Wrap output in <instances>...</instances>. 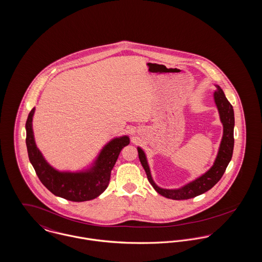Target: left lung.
Masks as SVG:
<instances>
[{
    "mask_svg": "<svg viewBox=\"0 0 262 262\" xmlns=\"http://www.w3.org/2000/svg\"><path fill=\"white\" fill-rule=\"evenodd\" d=\"M215 88L216 89L213 93V100L219 111L220 119L223 127V133L216 158L212 166L207 171H205L203 174L200 176L195 180L185 183L179 188H162L155 182L151 177L150 168L144 150L140 146H138L139 158L141 165L144 168L145 173L147 176V180L150 182L152 187L157 190V192H159L164 198L174 201H182L189 200L204 193L220 181L229 161H231L234 146V112L232 105L227 101L222 88L219 84H215Z\"/></svg>",
    "mask_w": 262,
    "mask_h": 262,
    "instance_id": "8db88e82",
    "label": "left lung"
}]
</instances>
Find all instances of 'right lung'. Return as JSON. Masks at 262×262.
Masks as SVG:
<instances>
[{"mask_svg": "<svg viewBox=\"0 0 262 262\" xmlns=\"http://www.w3.org/2000/svg\"><path fill=\"white\" fill-rule=\"evenodd\" d=\"M35 107L30 112L26 122V144L29 160L40 182L55 195L71 202H86L101 195L106 189L111 172L123 146L129 143L128 136L114 138L106 142L93 162L81 170H59L51 165L38 148L33 118Z\"/></svg>", "mask_w": 262, "mask_h": 262, "instance_id": "right-lung-1", "label": "right lung"}]
</instances>
